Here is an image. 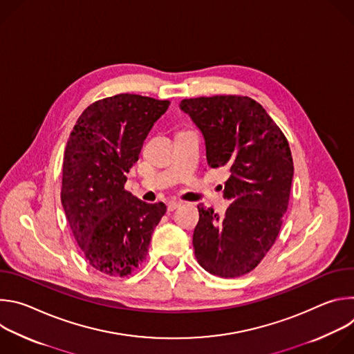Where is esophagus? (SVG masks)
<instances>
[{
    "instance_id": "obj_1",
    "label": "esophagus",
    "mask_w": 354,
    "mask_h": 354,
    "mask_svg": "<svg viewBox=\"0 0 354 354\" xmlns=\"http://www.w3.org/2000/svg\"><path fill=\"white\" fill-rule=\"evenodd\" d=\"M180 201H168V205H167V207H168V212H174V210H176L178 207H180Z\"/></svg>"
}]
</instances>
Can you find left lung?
Masks as SVG:
<instances>
[{
	"label": "left lung",
	"instance_id": "8db88e82",
	"mask_svg": "<svg viewBox=\"0 0 354 354\" xmlns=\"http://www.w3.org/2000/svg\"><path fill=\"white\" fill-rule=\"evenodd\" d=\"M180 109L201 130L209 168L230 176L223 217L197 206L194 257L225 279L254 270L273 246L287 212L294 164L288 141L261 104L242 95L183 99Z\"/></svg>",
	"mask_w": 354,
	"mask_h": 354
}]
</instances>
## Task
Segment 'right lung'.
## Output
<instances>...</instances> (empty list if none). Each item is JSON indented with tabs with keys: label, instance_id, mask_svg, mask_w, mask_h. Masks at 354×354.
Segmentation results:
<instances>
[{
	"label": "right lung",
	"instance_id": "1",
	"mask_svg": "<svg viewBox=\"0 0 354 354\" xmlns=\"http://www.w3.org/2000/svg\"><path fill=\"white\" fill-rule=\"evenodd\" d=\"M169 100L119 93L91 104L78 118L63 158L62 205L86 262L126 277L145 261L154 228L167 212L124 189L126 172Z\"/></svg>",
	"mask_w": 354,
	"mask_h": 354
}]
</instances>
